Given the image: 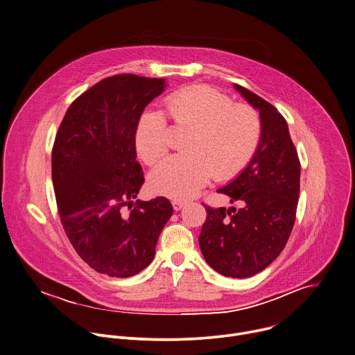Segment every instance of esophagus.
Returning <instances> with one entry per match:
<instances>
[{
    "mask_svg": "<svg viewBox=\"0 0 355 355\" xmlns=\"http://www.w3.org/2000/svg\"><path fill=\"white\" fill-rule=\"evenodd\" d=\"M171 203H173V207H174V210H177V211H178V210H181V209H182V207L187 205V200L174 199Z\"/></svg>",
    "mask_w": 355,
    "mask_h": 355,
    "instance_id": "34e87169",
    "label": "esophagus"
}]
</instances>
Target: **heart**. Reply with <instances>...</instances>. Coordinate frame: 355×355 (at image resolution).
<instances>
[{"label":"heart","instance_id":"heart-1","mask_svg":"<svg viewBox=\"0 0 355 355\" xmlns=\"http://www.w3.org/2000/svg\"><path fill=\"white\" fill-rule=\"evenodd\" d=\"M166 114L175 128L189 130L184 156L162 162L150 174L152 188L168 198L185 199L209 180L230 181L256 156L263 138V119L256 107L209 85H192L166 98ZM135 148L152 166L168 150L167 119L160 110H144L135 125Z\"/></svg>","mask_w":355,"mask_h":355}]
</instances>
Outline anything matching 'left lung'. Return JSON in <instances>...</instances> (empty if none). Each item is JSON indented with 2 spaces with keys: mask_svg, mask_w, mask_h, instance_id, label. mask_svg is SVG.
I'll return each mask as SVG.
<instances>
[{
  "mask_svg": "<svg viewBox=\"0 0 355 355\" xmlns=\"http://www.w3.org/2000/svg\"><path fill=\"white\" fill-rule=\"evenodd\" d=\"M260 110L263 138L249 166L218 189L242 209L210 207L199 235L202 254L217 272L248 278L267 268L284 250L296 221L300 160L285 117L274 105L235 84Z\"/></svg>",
  "mask_w": 355,
  "mask_h": 355,
  "instance_id": "left-lung-1",
  "label": "left lung"
}]
</instances>
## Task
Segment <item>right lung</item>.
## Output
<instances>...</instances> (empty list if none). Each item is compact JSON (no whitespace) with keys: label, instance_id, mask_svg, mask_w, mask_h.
I'll return each mask as SVG.
<instances>
[{"label":"right lung","instance_id":"1","mask_svg":"<svg viewBox=\"0 0 355 355\" xmlns=\"http://www.w3.org/2000/svg\"><path fill=\"white\" fill-rule=\"evenodd\" d=\"M163 89L164 78L106 77L71 102L55 137L52 182L64 234L91 268L109 277L146 268L173 216L163 196L134 203L144 184L137 120Z\"/></svg>","mask_w":355,"mask_h":355}]
</instances>
